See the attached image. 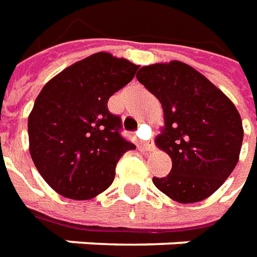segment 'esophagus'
<instances>
[{
    "label": "esophagus",
    "mask_w": 257,
    "mask_h": 257,
    "mask_svg": "<svg viewBox=\"0 0 257 257\" xmlns=\"http://www.w3.org/2000/svg\"><path fill=\"white\" fill-rule=\"evenodd\" d=\"M138 136H140V133H138ZM141 148H144L145 151H154V144L149 143V141H143L141 140Z\"/></svg>",
    "instance_id": "esophagus-1"
}]
</instances>
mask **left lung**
Segmentation results:
<instances>
[{
	"label": "left lung",
	"instance_id": "8db88e82",
	"mask_svg": "<svg viewBox=\"0 0 257 257\" xmlns=\"http://www.w3.org/2000/svg\"><path fill=\"white\" fill-rule=\"evenodd\" d=\"M137 79L162 103L165 124L155 144L172 159L155 187L178 203L201 202L219 190L235 169L243 128L224 92L180 61L143 66Z\"/></svg>",
	"mask_w": 257,
	"mask_h": 257
}]
</instances>
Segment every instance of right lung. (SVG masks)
I'll return each instance as SVG.
<instances>
[{
    "label": "right lung",
    "mask_w": 257,
    "mask_h": 257,
    "mask_svg": "<svg viewBox=\"0 0 257 257\" xmlns=\"http://www.w3.org/2000/svg\"><path fill=\"white\" fill-rule=\"evenodd\" d=\"M138 65L96 52L47 83L29 114V151L38 173L59 195L85 201L113 183L116 163L136 148L119 134L108 99L128 84Z\"/></svg>",
    "instance_id": "1"
}]
</instances>
